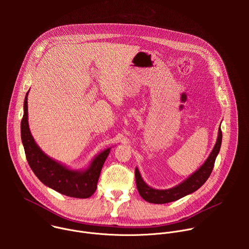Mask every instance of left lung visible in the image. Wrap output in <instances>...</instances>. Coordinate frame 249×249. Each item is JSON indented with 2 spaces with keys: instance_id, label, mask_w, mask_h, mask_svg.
I'll list each match as a JSON object with an SVG mask.
<instances>
[{
  "instance_id": "8db88e82",
  "label": "left lung",
  "mask_w": 249,
  "mask_h": 249,
  "mask_svg": "<svg viewBox=\"0 0 249 249\" xmlns=\"http://www.w3.org/2000/svg\"><path fill=\"white\" fill-rule=\"evenodd\" d=\"M222 138H223V135H222V130L220 126L215 147L213 148L206 161L199 167V169L193 172L188 178H186L184 181H182L181 183L172 188L160 190V189H156L149 186L143 180V178H142L138 167H136L135 169L136 184L141 197L149 203L165 204V203L178 200L198 190L207 181L209 176L211 175L213 167H214V164H215V160L221 149Z\"/></svg>"
}]
</instances>
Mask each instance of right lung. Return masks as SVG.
Listing matches in <instances>:
<instances>
[{"label": "right lung", "instance_id": "add662e5", "mask_svg": "<svg viewBox=\"0 0 249 249\" xmlns=\"http://www.w3.org/2000/svg\"><path fill=\"white\" fill-rule=\"evenodd\" d=\"M29 91V90H28ZM23 103V117L20 124V135L28 164L37 178L49 188L69 197L89 198L97 187L99 174L110 149H105L96 155L86 169L75 170L48 157L35 143L28 126L27 95Z\"/></svg>", "mask_w": 249, "mask_h": 249}]
</instances>
